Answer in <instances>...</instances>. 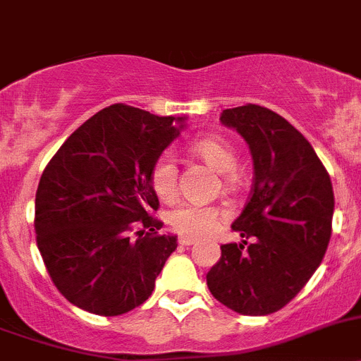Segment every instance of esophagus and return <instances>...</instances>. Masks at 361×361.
Listing matches in <instances>:
<instances>
[{"mask_svg": "<svg viewBox=\"0 0 361 361\" xmlns=\"http://www.w3.org/2000/svg\"><path fill=\"white\" fill-rule=\"evenodd\" d=\"M195 243H197V239L188 238V235H180V238H178V245H183V246H191L195 245Z\"/></svg>", "mask_w": 361, "mask_h": 361, "instance_id": "obj_1", "label": "esophagus"}]
</instances>
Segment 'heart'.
I'll use <instances>...</instances> for the list:
<instances>
[{"label": "heart", "instance_id": "heart-1", "mask_svg": "<svg viewBox=\"0 0 361 361\" xmlns=\"http://www.w3.org/2000/svg\"><path fill=\"white\" fill-rule=\"evenodd\" d=\"M191 149L205 163L211 164L214 170L221 171V173L232 170L238 161L234 147L221 136H204V138L195 140ZM150 183L161 200H171L177 195L178 168L173 154L164 152L157 157L152 171H150ZM225 216V209L218 207V205L184 202L170 212L168 221L178 234L188 235V238H202V235L211 234Z\"/></svg>", "mask_w": 361, "mask_h": 361}]
</instances>
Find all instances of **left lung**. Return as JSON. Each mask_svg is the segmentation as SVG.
<instances>
[{"label":"left lung","instance_id":"obj_1","mask_svg":"<svg viewBox=\"0 0 361 361\" xmlns=\"http://www.w3.org/2000/svg\"><path fill=\"white\" fill-rule=\"evenodd\" d=\"M219 120L248 142L255 177L232 225L245 241L221 246L207 287L238 314H273L307 286L324 257L335 207L331 178L308 140L278 113L245 104L223 109Z\"/></svg>","mask_w":361,"mask_h":361}]
</instances>
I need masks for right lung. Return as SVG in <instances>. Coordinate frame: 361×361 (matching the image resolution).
<instances>
[{"instance_id":"right-lung-1","label":"right lung","mask_w":361,"mask_h":361,"mask_svg":"<svg viewBox=\"0 0 361 361\" xmlns=\"http://www.w3.org/2000/svg\"><path fill=\"white\" fill-rule=\"evenodd\" d=\"M183 120V118H180ZM180 133L175 116L111 104L80 126L44 168L35 234L51 280L92 314H126L149 300L177 248L157 234L150 183L157 157Z\"/></svg>"}]
</instances>
